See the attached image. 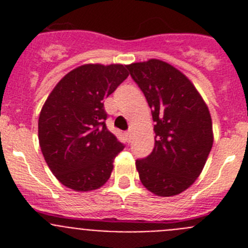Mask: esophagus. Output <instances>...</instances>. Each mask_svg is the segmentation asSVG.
Returning a JSON list of instances; mask_svg holds the SVG:
<instances>
[{
	"label": "esophagus",
	"instance_id": "1",
	"mask_svg": "<svg viewBox=\"0 0 248 248\" xmlns=\"http://www.w3.org/2000/svg\"><path fill=\"white\" fill-rule=\"evenodd\" d=\"M125 138H126V140H128V143H130V140H131V133H130V131H126Z\"/></svg>",
	"mask_w": 248,
	"mask_h": 248
}]
</instances>
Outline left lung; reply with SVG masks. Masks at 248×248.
Returning <instances> with one entry per match:
<instances>
[{
    "label": "left lung",
    "instance_id": "left-lung-1",
    "mask_svg": "<svg viewBox=\"0 0 248 248\" xmlns=\"http://www.w3.org/2000/svg\"><path fill=\"white\" fill-rule=\"evenodd\" d=\"M155 122L151 154L137 160L140 181L157 196L185 191L202 171L214 143L209 108L189 78L159 59L126 65Z\"/></svg>",
    "mask_w": 248,
    "mask_h": 248
}]
</instances>
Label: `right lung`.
Instances as JSON below:
<instances>
[{
  "mask_svg": "<svg viewBox=\"0 0 248 248\" xmlns=\"http://www.w3.org/2000/svg\"><path fill=\"white\" fill-rule=\"evenodd\" d=\"M126 65L84 64L50 92L38 119L39 146L50 171L76 191L99 189L124 149L105 125L104 99L128 78Z\"/></svg>",
  "mask_w": 248,
  "mask_h": 248,
  "instance_id": "right-lung-1",
  "label": "right lung"
}]
</instances>
